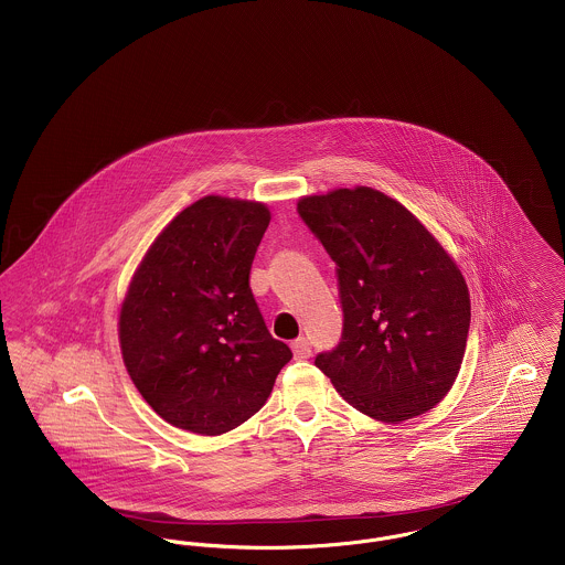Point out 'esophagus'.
Wrapping results in <instances>:
<instances>
[{"instance_id":"obj_1","label":"esophagus","mask_w":565,"mask_h":565,"mask_svg":"<svg viewBox=\"0 0 565 565\" xmlns=\"http://www.w3.org/2000/svg\"><path fill=\"white\" fill-rule=\"evenodd\" d=\"M292 354H295L297 361L309 359V356H311V343H309V339L299 337L297 341H292Z\"/></svg>"}]
</instances>
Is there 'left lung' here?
<instances>
[{"label": "left lung", "instance_id": "1", "mask_svg": "<svg viewBox=\"0 0 565 565\" xmlns=\"http://www.w3.org/2000/svg\"><path fill=\"white\" fill-rule=\"evenodd\" d=\"M297 209L337 265L343 309L341 341L316 366L375 420L429 412L463 363L471 307L459 266L416 215L365 185Z\"/></svg>", "mask_w": 565, "mask_h": 565}]
</instances>
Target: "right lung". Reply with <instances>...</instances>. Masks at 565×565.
Listing matches in <instances>:
<instances>
[{"instance_id":"add662e5","label":"right lung","mask_w":565,"mask_h":565,"mask_svg":"<svg viewBox=\"0 0 565 565\" xmlns=\"http://www.w3.org/2000/svg\"><path fill=\"white\" fill-rule=\"evenodd\" d=\"M268 222L263 202L204 196L158 234L134 273L119 311L121 354L138 393L172 427L233 431L292 359L249 288Z\"/></svg>"}]
</instances>
